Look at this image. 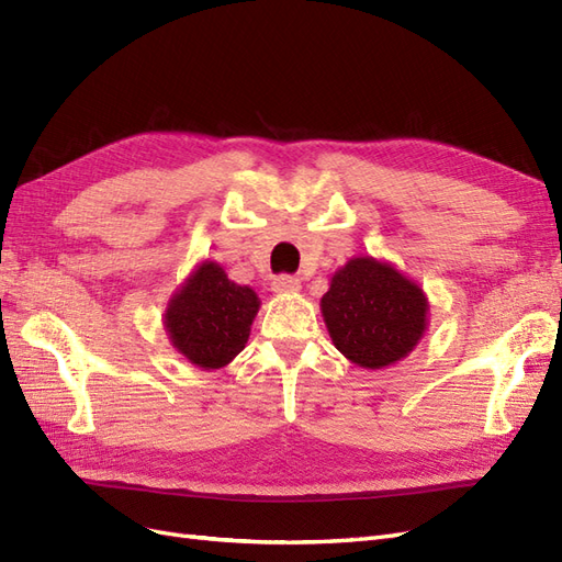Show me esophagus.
<instances>
[{"label":"esophagus","mask_w":562,"mask_h":562,"mask_svg":"<svg viewBox=\"0 0 562 562\" xmlns=\"http://www.w3.org/2000/svg\"><path fill=\"white\" fill-rule=\"evenodd\" d=\"M271 291L279 293V295L281 293H295V291H300V279L281 274V277H277L274 281H271Z\"/></svg>","instance_id":"1"}]
</instances>
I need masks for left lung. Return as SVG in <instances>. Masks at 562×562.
Returning <instances> with one entry per match:
<instances>
[{
  "label": "left lung",
  "instance_id": "1",
  "mask_svg": "<svg viewBox=\"0 0 562 562\" xmlns=\"http://www.w3.org/2000/svg\"><path fill=\"white\" fill-rule=\"evenodd\" d=\"M321 314L345 359L382 370L419 345L429 326V297L391 262L359 255L330 277Z\"/></svg>",
  "mask_w": 562,
  "mask_h": 562
}]
</instances>
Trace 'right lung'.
Listing matches in <instances>:
<instances>
[{
	"label": "right lung",
	"instance_id": "right-lung-1",
	"mask_svg": "<svg viewBox=\"0 0 562 562\" xmlns=\"http://www.w3.org/2000/svg\"><path fill=\"white\" fill-rule=\"evenodd\" d=\"M258 310L250 285L234 283L217 262L203 260L168 300L164 328L192 366L217 370L244 351Z\"/></svg>",
	"mask_w": 562,
	"mask_h": 562
}]
</instances>
